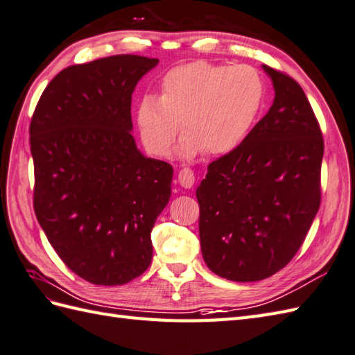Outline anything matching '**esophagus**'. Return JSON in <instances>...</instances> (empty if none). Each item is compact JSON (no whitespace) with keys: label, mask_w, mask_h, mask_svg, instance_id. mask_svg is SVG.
Masks as SVG:
<instances>
[{"label":"esophagus","mask_w":355,"mask_h":355,"mask_svg":"<svg viewBox=\"0 0 355 355\" xmlns=\"http://www.w3.org/2000/svg\"><path fill=\"white\" fill-rule=\"evenodd\" d=\"M178 180H179L180 187L191 188L194 185V171L190 170V168H182V170L179 171Z\"/></svg>","instance_id":"1"}]
</instances>
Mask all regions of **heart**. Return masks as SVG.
I'll list each match as a JSON object with an SVG mask.
<instances>
[{
  "label": "heart",
  "instance_id": "1",
  "mask_svg": "<svg viewBox=\"0 0 355 355\" xmlns=\"http://www.w3.org/2000/svg\"><path fill=\"white\" fill-rule=\"evenodd\" d=\"M266 100V83L255 68L191 62L170 69L161 94L139 101L137 121L144 146L168 156L182 129L179 153L222 156L234 152L254 128Z\"/></svg>",
  "mask_w": 355,
  "mask_h": 355
}]
</instances>
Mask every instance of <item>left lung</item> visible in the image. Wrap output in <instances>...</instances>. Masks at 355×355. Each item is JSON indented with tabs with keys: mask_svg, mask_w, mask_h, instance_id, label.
<instances>
[{
	"mask_svg": "<svg viewBox=\"0 0 355 355\" xmlns=\"http://www.w3.org/2000/svg\"><path fill=\"white\" fill-rule=\"evenodd\" d=\"M273 103L246 139L196 190L205 263L222 278L254 282L286 267L320 205L324 139L305 92L267 65Z\"/></svg>",
	"mask_w": 355,
	"mask_h": 355,
	"instance_id": "obj_1",
	"label": "left lung"
}]
</instances>
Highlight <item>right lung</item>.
<instances>
[{
    "mask_svg": "<svg viewBox=\"0 0 355 355\" xmlns=\"http://www.w3.org/2000/svg\"><path fill=\"white\" fill-rule=\"evenodd\" d=\"M157 62L121 54L68 67L31 118L36 218L62 261L91 284H125L152 261L173 167L138 150L130 103Z\"/></svg>",
    "mask_w": 355,
    "mask_h": 355,
    "instance_id": "right-lung-1",
    "label": "right lung"
}]
</instances>
